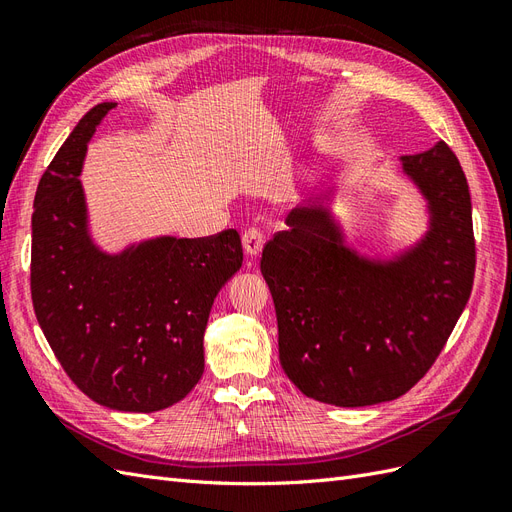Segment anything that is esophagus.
<instances>
[{"mask_svg": "<svg viewBox=\"0 0 512 512\" xmlns=\"http://www.w3.org/2000/svg\"><path fill=\"white\" fill-rule=\"evenodd\" d=\"M241 241H243L245 254L254 258L262 252V245H265V235H262L258 228H247V230H243Z\"/></svg>", "mask_w": 512, "mask_h": 512, "instance_id": "34e87169", "label": "esophagus"}]
</instances>
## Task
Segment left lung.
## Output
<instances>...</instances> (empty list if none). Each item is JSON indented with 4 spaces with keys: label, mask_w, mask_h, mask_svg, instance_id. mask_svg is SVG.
I'll list each match as a JSON object with an SVG mask.
<instances>
[{
    "label": "left lung",
    "mask_w": 512,
    "mask_h": 512,
    "mask_svg": "<svg viewBox=\"0 0 512 512\" xmlns=\"http://www.w3.org/2000/svg\"><path fill=\"white\" fill-rule=\"evenodd\" d=\"M401 162L431 211L429 232L406 256L386 265L359 258L318 205L290 211V228L262 250L282 369L322 404L361 408L408 393L470 299L476 241L457 156L440 141Z\"/></svg>",
    "instance_id": "8db88e82"
}]
</instances>
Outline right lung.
<instances>
[{"label": "right lung", "mask_w": 512, "mask_h": 512, "mask_svg": "<svg viewBox=\"0 0 512 512\" xmlns=\"http://www.w3.org/2000/svg\"><path fill=\"white\" fill-rule=\"evenodd\" d=\"M115 102L76 123L44 170L32 215V301L70 380L96 404L158 412L177 404L205 369L213 299L241 269L237 230L160 237L117 256L89 239L79 181L89 138Z\"/></svg>", "instance_id": "obj_1"}]
</instances>
